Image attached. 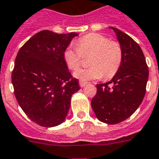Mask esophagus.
Listing matches in <instances>:
<instances>
[{
    "mask_svg": "<svg viewBox=\"0 0 159 159\" xmlns=\"http://www.w3.org/2000/svg\"><path fill=\"white\" fill-rule=\"evenodd\" d=\"M79 84H80V87H84L85 85L87 84L88 83H87V82H85V81L80 80V82H79Z\"/></svg>",
    "mask_w": 159,
    "mask_h": 159,
    "instance_id": "34e87169",
    "label": "esophagus"
}]
</instances>
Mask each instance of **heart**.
I'll list each match as a JSON object with an SVG mask.
<instances>
[{
  "label": "heart",
  "instance_id": "1",
  "mask_svg": "<svg viewBox=\"0 0 159 159\" xmlns=\"http://www.w3.org/2000/svg\"><path fill=\"white\" fill-rule=\"evenodd\" d=\"M89 68L75 71L74 76L81 80H97L104 76L110 79L119 70L123 61V49L119 42L111 40L106 35L89 33L77 40L76 47L68 46L64 50L63 59L70 70L80 67L83 56H89Z\"/></svg>",
  "mask_w": 159,
  "mask_h": 159
}]
</instances>
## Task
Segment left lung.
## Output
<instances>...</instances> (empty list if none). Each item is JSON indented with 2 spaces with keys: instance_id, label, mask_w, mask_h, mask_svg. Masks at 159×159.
Instances as JSON below:
<instances>
[{
  "instance_id": "1",
  "label": "left lung",
  "mask_w": 159,
  "mask_h": 159,
  "mask_svg": "<svg viewBox=\"0 0 159 159\" xmlns=\"http://www.w3.org/2000/svg\"><path fill=\"white\" fill-rule=\"evenodd\" d=\"M115 31L123 49V61L117 73L106 84H97L92 108L101 122L116 124L136 111L145 97L149 69L141 47L120 30Z\"/></svg>"
}]
</instances>
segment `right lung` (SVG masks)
<instances>
[{"mask_svg":"<svg viewBox=\"0 0 159 159\" xmlns=\"http://www.w3.org/2000/svg\"><path fill=\"white\" fill-rule=\"evenodd\" d=\"M77 35L44 30L30 38L16 56L11 75L14 95L27 117L42 127L61 124L71 96L80 89L63 59L64 50Z\"/></svg>","mask_w":159,"mask_h":159,"instance_id":"obj_1","label":"right lung"}]
</instances>
